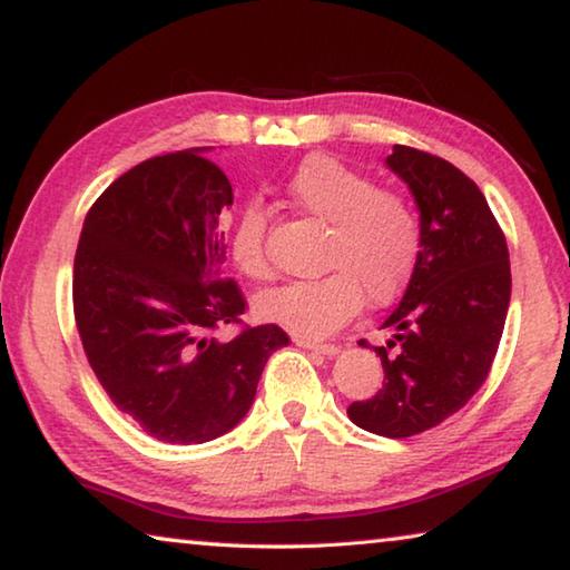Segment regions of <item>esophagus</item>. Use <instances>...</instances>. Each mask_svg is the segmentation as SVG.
I'll list each match as a JSON object with an SVG mask.
<instances>
[{"label":"esophagus","instance_id":"34e87169","mask_svg":"<svg viewBox=\"0 0 570 570\" xmlns=\"http://www.w3.org/2000/svg\"><path fill=\"white\" fill-rule=\"evenodd\" d=\"M294 344H296V346H304V350H308V352H320V354H324V356L340 354V346H336V344H324V342L304 340V336H294Z\"/></svg>","mask_w":570,"mask_h":570}]
</instances>
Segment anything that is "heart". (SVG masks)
Here are the masks:
<instances>
[{"label":"heart","mask_w":570,"mask_h":570,"mask_svg":"<svg viewBox=\"0 0 570 570\" xmlns=\"http://www.w3.org/2000/svg\"><path fill=\"white\" fill-rule=\"evenodd\" d=\"M284 193L304 214L330 224L322 256L330 274L268 288L256 298L258 320L320 340L350 322L364 296L374 306L387 304L410 282L420 254V220L400 193L377 188L332 156L304 158L286 178ZM266 224L268 214L256 198L226 220L230 262L256 282L272 274Z\"/></svg>","instance_id":"obj_1"}]
</instances>
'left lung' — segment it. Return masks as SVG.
<instances>
[{"label":"left lung","mask_w":570,"mask_h":570,"mask_svg":"<svg viewBox=\"0 0 570 570\" xmlns=\"http://www.w3.org/2000/svg\"><path fill=\"white\" fill-rule=\"evenodd\" d=\"M387 166L417 204L420 254L382 324L392 340L374 346L387 382L346 414L374 435L410 438L465 407L485 382L508 316L510 262L503 230L465 173L407 146H394Z\"/></svg>","instance_id":"1"}]
</instances>
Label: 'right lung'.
<instances>
[{"label": "right lung", "mask_w": 570, "mask_h": 570, "mask_svg": "<svg viewBox=\"0 0 570 570\" xmlns=\"http://www.w3.org/2000/svg\"><path fill=\"white\" fill-rule=\"evenodd\" d=\"M206 148L150 158L95 200L75 254L77 332L95 377L150 438L200 445L234 430L266 360L288 336L248 326L230 342L246 298L224 278L220 210L234 204Z\"/></svg>", "instance_id": "right-lung-1"}]
</instances>
